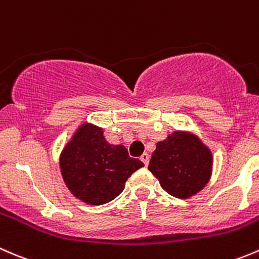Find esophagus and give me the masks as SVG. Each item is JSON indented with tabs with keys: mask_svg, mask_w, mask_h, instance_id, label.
I'll return each mask as SVG.
<instances>
[{
	"mask_svg": "<svg viewBox=\"0 0 259 259\" xmlns=\"http://www.w3.org/2000/svg\"><path fill=\"white\" fill-rule=\"evenodd\" d=\"M141 161L145 163V166H147L148 162H149V154L148 153H143L142 156H141Z\"/></svg>",
	"mask_w": 259,
	"mask_h": 259,
	"instance_id": "34e87169",
	"label": "esophagus"
}]
</instances>
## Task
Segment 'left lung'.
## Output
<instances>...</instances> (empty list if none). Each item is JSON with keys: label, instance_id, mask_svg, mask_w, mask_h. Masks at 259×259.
<instances>
[{"label": "left lung", "instance_id": "1", "mask_svg": "<svg viewBox=\"0 0 259 259\" xmlns=\"http://www.w3.org/2000/svg\"><path fill=\"white\" fill-rule=\"evenodd\" d=\"M148 169L170 196L188 198L208 182L212 154L191 133L173 132L156 145Z\"/></svg>", "mask_w": 259, "mask_h": 259}]
</instances>
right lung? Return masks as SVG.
<instances>
[{"label":"right lung","instance_id":"add662e5","mask_svg":"<svg viewBox=\"0 0 259 259\" xmlns=\"http://www.w3.org/2000/svg\"><path fill=\"white\" fill-rule=\"evenodd\" d=\"M61 172L70 191L89 204H105L124 189L135 170L145 164L130 157L124 146L110 145L103 131L83 124L61 156Z\"/></svg>","mask_w":259,"mask_h":259}]
</instances>
